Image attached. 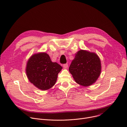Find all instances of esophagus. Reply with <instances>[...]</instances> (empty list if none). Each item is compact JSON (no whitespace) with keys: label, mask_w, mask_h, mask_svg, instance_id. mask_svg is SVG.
<instances>
[{"label":"esophagus","mask_w":127,"mask_h":127,"mask_svg":"<svg viewBox=\"0 0 127 127\" xmlns=\"http://www.w3.org/2000/svg\"><path fill=\"white\" fill-rule=\"evenodd\" d=\"M63 67L64 68H67V67H68V64H63Z\"/></svg>","instance_id":"1"}]
</instances>
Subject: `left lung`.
Wrapping results in <instances>:
<instances>
[{"label": "left lung", "instance_id": "8db88e82", "mask_svg": "<svg viewBox=\"0 0 127 127\" xmlns=\"http://www.w3.org/2000/svg\"><path fill=\"white\" fill-rule=\"evenodd\" d=\"M101 70V61L98 55L82 50L75 54L69 68L75 82L85 87L95 83L100 75Z\"/></svg>", "mask_w": 127, "mask_h": 127}]
</instances>
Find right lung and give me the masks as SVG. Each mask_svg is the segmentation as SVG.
Instances as JSON below:
<instances>
[{
    "instance_id": "add662e5",
    "label": "right lung",
    "mask_w": 127,
    "mask_h": 127,
    "mask_svg": "<svg viewBox=\"0 0 127 127\" xmlns=\"http://www.w3.org/2000/svg\"><path fill=\"white\" fill-rule=\"evenodd\" d=\"M62 69L52 62L48 54L40 53L32 55L28 60L26 72L31 83L41 90H47L56 83L58 74Z\"/></svg>"
}]
</instances>
